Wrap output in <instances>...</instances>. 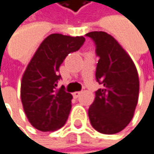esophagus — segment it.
I'll list each match as a JSON object with an SVG mask.
<instances>
[{
  "mask_svg": "<svg viewBox=\"0 0 154 154\" xmlns=\"http://www.w3.org/2000/svg\"><path fill=\"white\" fill-rule=\"evenodd\" d=\"M80 94H81V92L80 91H75V92H74L73 93V96H74V97H79V96H80Z\"/></svg>",
  "mask_w": 154,
  "mask_h": 154,
  "instance_id": "1",
  "label": "esophagus"
}]
</instances>
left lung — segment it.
Wrapping results in <instances>:
<instances>
[{
  "label": "left lung",
  "mask_w": 154,
  "mask_h": 154,
  "mask_svg": "<svg viewBox=\"0 0 154 154\" xmlns=\"http://www.w3.org/2000/svg\"><path fill=\"white\" fill-rule=\"evenodd\" d=\"M100 57L96 79L103 86L96 91L88 109L92 127L103 134L122 131L133 118L139 97V75L136 66L117 40L105 32H90Z\"/></svg>",
  "instance_id": "1"
}]
</instances>
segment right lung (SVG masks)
I'll use <instances>...</instances> for the list:
<instances>
[{
  "label": "right lung",
  "instance_id": "add662e5",
  "mask_svg": "<svg viewBox=\"0 0 154 154\" xmlns=\"http://www.w3.org/2000/svg\"><path fill=\"white\" fill-rule=\"evenodd\" d=\"M83 36L52 34L39 45L28 64L21 84V98L30 123L41 131L62 128L70 113L72 95L62 86L59 67L70 53L84 44Z\"/></svg>",
  "mask_w": 154,
  "mask_h": 154
}]
</instances>
